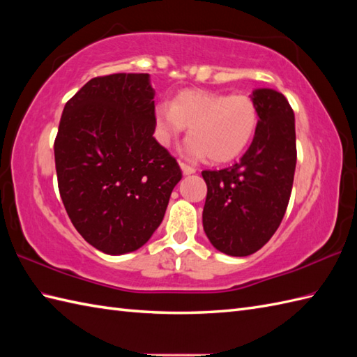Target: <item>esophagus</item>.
<instances>
[{
    "mask_svg": "<svg viewBox=\"0 0 357 357\" xmlns=\"http://www.w3.org/2000/svg\"><path fill=\"white\" fill-rule=\"evenodd\" d=\"M181 169H183V173H184V174H193V173L196 172L195 167L188 165V164H185V162H181Z\"/></svg>",
    "mask_w": 357,
    "mask_h": 357,
    "instance_id": "esophagus-1",
    "label": "esophagus"
}]
</instances>
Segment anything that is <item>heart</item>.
Masks as SVG:
<instances>
[{
    "label": "heart",
    "mask_w": 357,
    "mask_h": 357,
    "mask_svg": "<svg viewBox=\"0 0 357 357\" xmlns=\"http://www.w3.org/2000/svg\"><path fill=\"white\" fill-rule=\"evenodd\" d=\"M159 139L164 146L178 139L188 128L185 156L207 158L221 164L236 159L253 141L257 109L247 95H222L206 90H185L170 105L155 110Z\"/></svg>",
    "instance_id": "b5f03b06"
}]
</instances>
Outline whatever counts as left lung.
I'll return each mask as SVG.
<instances>
[{"mask_svg": "<svg viewBox=\"0 0 357 357\" xmlns=\"http://www.w3.org/2000/svg\"><path fill=\"white\" fill-rule=\"evenodd\" d=\"M257 128L241 161L222 170H204L207 199L202 225L219 252L248 256L275 234L290 201L296 169L294 113L273 89L252 96Z\"/></svg>", "mask_w": 357, "mask_h": 357, "instance_id": "8db88e82", "label": "left lung"}]
</instances>
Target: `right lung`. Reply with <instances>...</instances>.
<instances>
[{"mask_svg":"<svg viewBox=\"0 0 357 357\" xmlns=\"http://www.w3.org/2000/svg\"><path fill=\"white\" fill-rule=\"evenodd\" d=\"M153 96L149 73H113L64 105L53 146L59 195L75 229L102 253L146 244L183 178L153 138Z\"/></svg>","mask_w":357,"mask_h":357,"instance_id":"add662e5","label":"right lung"}]
</instances>
